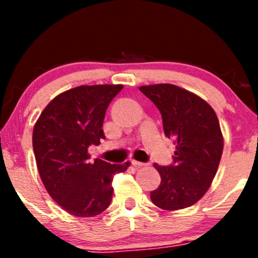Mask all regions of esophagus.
<instances>
[{"label":"esophagus","mask_w":258,"mask_h":258,"mask_svg":"<svg viewBox=\"0 0 258 258\" xmlns=\"http://www.w3.org/2000/svg\"><path fill=\"white\" fill-rule=\"evenodd\" d=\"M131 163L132 165L135 166V167H142V166H145L146 163H144V162H140V161H136V160H132L131 161Z\"/></svg>","instance_id":"1"}]
</instances>
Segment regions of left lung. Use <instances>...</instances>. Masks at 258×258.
I'll list each match as a JSON object with an SVG mask.
<instances>
[{
    "mask_svg": "<svg viewBox=\"0 0 258 258\" xmlns=\"http://www.w3.org/2000/svg\"><path fill=\"white\" fill-rule=\"evenodd\" d=\"M140 91L158 108L166 137L176 145L173 165H153L161 183L151 192V201L166 211L192 206L210 188L222 156L216 112L201 97L170 83L141 86Z\"/></svg>",
    "mask_w": 258,
    "mask_h": 258,
    "instance_id": "left-lung-1",
    "label": "left lung"
}]
</instances>
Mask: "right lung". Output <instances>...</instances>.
<instances>
[{"mask_svg": "<svg viewBox=\"0 0 258 258\" xmlns=\"http://www.w3.org/2000/svg\"><path fill=\"white\" fill-rule=\"evenodd\" d=\"M122 88L93 85L64 91L46 106L33 127V152L43 186L70 215L93 217L103 212L112 200L113 176L130 166L88 161V147L105 139L106 110Z\"/></svg>", "mask_w": 258, "mask_h": 258, "instance_id": "obj_1", "label": "right lung"}]
</instances>
